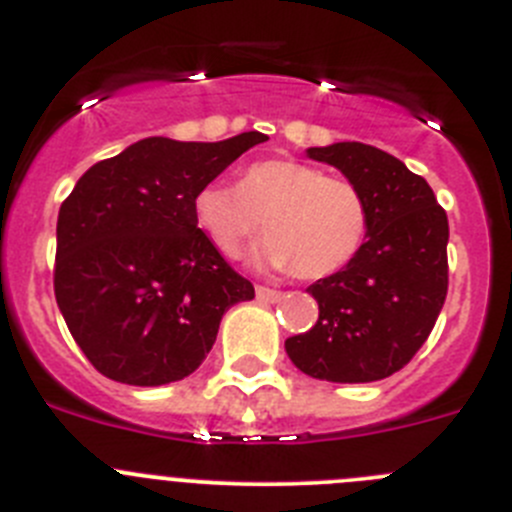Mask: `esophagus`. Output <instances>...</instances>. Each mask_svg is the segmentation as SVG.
<instances>
[{"instance_id": "obj_1", "label": "esophagus", "mask_w": 512, "mask_h": 512, "mask_svg": "<svg viewBox=\"0 0 512 512\" xmlns=\"http://www.w3.org/2000/svg\"><path fill=\"white\" fill-rule=\"evenodd\" d=\"M257 300H262V303H278L280 298H283V293L280 290H272V288H265V285H257Z\"/></svg>"}]
</instances>
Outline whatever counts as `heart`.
<instances>
[{
    "label": "heart",
    "instance_id": "b5f03b06",
    "mask_svg": "<svg viewBox=\"0 0 512 512\" xmlns=\"http://www.w3.org/2000/svg\"><path fill=\"white\" fill-rule=\"evenodd\" d=\"M194 219L222 255L237 257L260 232L255 265L295 267L300 278L321 280L346 267L366 240L369 212L348 181L288 159L247 166L237 186L209 181L194 197Z\"/></svg>",
    "mask_w": 512,
    "mask_h": 512
}]
</instances>
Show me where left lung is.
I'll list each match as a JSON object with an SVG mask.
<instances>
[{"label": "left lung", "instance_id": "8db88e82", "mask_svg": "<svg viewBox=\"0 0 512 512\" xmlns=\"http://www.w3.org/2000/svg\"><path fill=\"white\" fill-rule=\"evenodd\" d=\"M305 154L356 186L369 229L346 267L310 285L318 323L288 338L285 351L313 379H386L424 346L447 298V214L432 186L381 148L343 141Z\"/></svg>", "mask_w": 512, "mask_h": 512}]
</instances>
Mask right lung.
I'll list each match as a JSON object with an SVG mask.
<instances>
[{
	"label": "right lung",
	"instance_id": "add662e5",
	"mask_svg": "<svg viewBox=\"0 0 512 512\" xmlns=\"http://www.w3.org/2000/svg\"><path fill=\"white\" fill-rule=\"evenodd\" d=\"M265 133L151 136L78 179L57 214L55 298L103 376L161 386L197 371L222 315L255 298L194 219V197Z\"/></svg>",
	"mask_w": 512,
	"mask_h": 512
}]
</instances>
